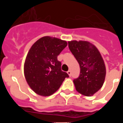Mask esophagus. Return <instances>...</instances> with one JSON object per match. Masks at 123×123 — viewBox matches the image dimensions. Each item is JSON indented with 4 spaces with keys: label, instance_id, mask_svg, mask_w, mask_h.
<instances>
[{
    "label": "esophagus",
    "instance_id": "obj_1",
    "mask_svg": "<svg viewBox=\"0 0 123 123\" xmlns=\"http://www.w3.org/2000/svg\"><path fill=\"white\" fill-rule=\"evenodd\" d=\"M67 73H68V74L69 75V76H71V72L70 70H68V71H67Z\"/></svg>",
    "mask_w": 123,
    "mask_h": 123
}]
</instances>
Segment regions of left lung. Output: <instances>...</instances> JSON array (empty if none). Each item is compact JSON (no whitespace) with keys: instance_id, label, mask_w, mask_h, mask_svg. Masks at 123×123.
<instances>
[{"instance_id":"8db88e82","label":"left lung","mask_w":123,"mask_h":123,"mask_svg":"<svg viewBox=\"0 0 123 123\" xmlns=\"http://www.w3.org/2000/svg\"><path fill=\"white\" fill-rule=\"evenodd\" d=\"M68 47L80 67V74L73 80L76 89L86 96L94 95L102 87L106 75L99 51L87 41H69Z\"/></svg>"}]
</instances>
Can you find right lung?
<instances>
[{"mask_svg":"<svg viewBox=\"0 0 123 123\" xmlns=\"http://www.w3.org/2000/svg\"><path fill=\"white\" fill-rule=\"evenodd\" d=\"M67 46L65 41L45 36L32 45L25 60L24 73L28 85L42 96L56 92L69 75L62 71L57 56Z\"/></svg>","mask_w":123,"mask_h":123,"instance_id":"right-lung-1","label":"right lung"}]
</instances>
